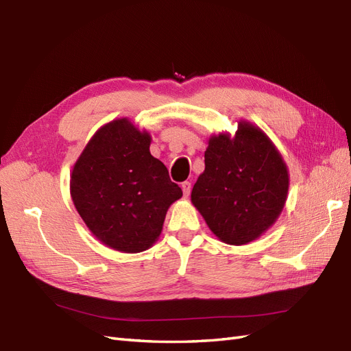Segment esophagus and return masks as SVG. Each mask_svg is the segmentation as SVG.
Segmentation results:
<instances>
[{
	"label": "esophagus",
	"instance_id": "1",
	"mask_svg": "<svg viewBox=\"0 0 351 351\" xmlns=\"http://www.w3.org/2000/svg\"><path fill=\"white\" fill-rule=\"evenodd\" d=\"M180 188H182L185 197H188V195L191 194V182H188V180H185V182H182V185H180Z\"/></svg>",
	"mask_w": 351,
	"mask_h": 351
}]
</instances>
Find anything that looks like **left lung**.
<instances>
[{"label": "left lung", "instance_id": "obj_1", "mask_svg": "<svg viewBox=\"0 0 351 351\" xmlns=\"http://www.w3.org/2000/svg\"><path fill=\"white\" fill-rule=\"evenodd\" d=\"M206 169L191 201L210 230L229 245H246L265 233L285 208L287 165L268 135L241 119L234 135H211Z\"/></svg>", "mask_w": 351, "mask_h": 351}]
</instances>
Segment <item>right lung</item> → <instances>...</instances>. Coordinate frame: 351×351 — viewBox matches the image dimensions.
Listing matches in <instances>:
<instances>
[{
    "label": "right lung",
    "mask_w": 351,
    "mask_h": 351,
    "mask_svg": "<svg viewBox=\"0 0 351 351\" xmlns=\"http://www.w3.org/2000/svg\"><path fill=\"white\" fill-rule=\"evenodd\" d=\"M152 135L128 118L100 127L73 166L70 192L88 230L112 250L153 246L182 189L150 153Z\"/></svg>",
    "instance_id": "1"
}]
</instances>
